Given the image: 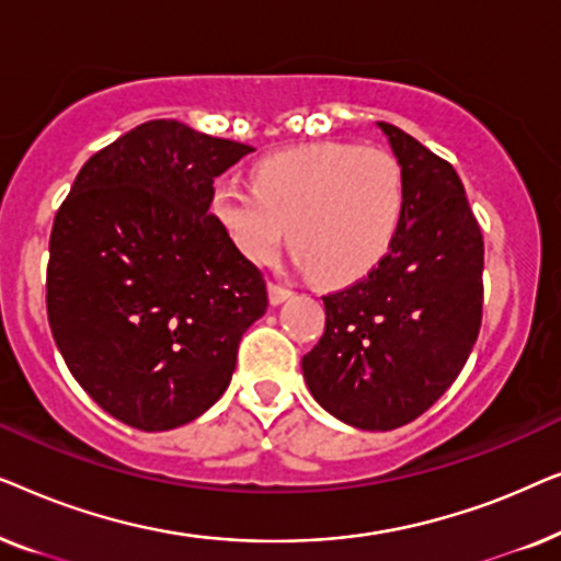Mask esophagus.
Wrapping results in <instances>:
<instances>
[{
  "label": "esophagus",
  "instance_id": "34e87169",
  "mask_svg": "<svg viewBox=\"0 0 561 561\" xmlns=\"http://www.w3.org/2000/svg\"><path fill=\"white\" fill-rule=\"evenodd\" d=\"M294 296L286 286H278V283H267V298H271L273 306H280L283 301H288V298Z\"/></svg>",
  "mask_w": 561,
  "mask_h": 561
}]
</instances>
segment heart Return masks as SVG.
<instances>
[{"instance_id": "b5f03b06", "label": "heart", "mask_w": 561, "mask_h": 561, "mask_svg": "<svg viewBox=\"0 0 561 561\" xmlns=\"http://www.w3.org/2000/svg\"><path fill=\"white\" fill-rule=\"evenodd\" d=\"M401 165L386 150L319 142L275 152L252 168V188L221 181L211 211L252 263L283 237L301 267L329 283L365 275L386 255L403 217Z\"/></svg>"}]
</instances>
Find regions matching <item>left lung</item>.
<instances>
[{
  "mask_svg": "<svg viewBox=\"0 0 561 561\" xmlns=\"http://www.w3.org/2000/svg\"><path fill=\"white\" fill-rule=\"evenodd\" d=\"M378 129L403 173L401 225L363 280L324 296V334L301 359L321 409L365 432L419 419L457 380L480 332L485 267L455 168L403 129Z\"/></svg>",
  "mask_w": 561,
  "mask_h": 561,
  "instance_id": "8db88e82",
  "label": "left lung"
}]
</instances>
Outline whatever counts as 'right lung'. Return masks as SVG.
Masks as SVG:
<instances>
[{"label":"right lung","instance_id":"1","mask_svg":"<svg viewBox=\"0 0 561 561\" xmlns=\"http://www.w3.org/2000/svg\"><path fill=\"white\" fill-rule=\"evenodd\" d=\"M250 145L152 119L91 156L50 232L48 321L79 386L142 432L225 393L263 273L209 211L214 179Z\"/></svg>","mask_w":561,"mask_h":561}]
</instances>
